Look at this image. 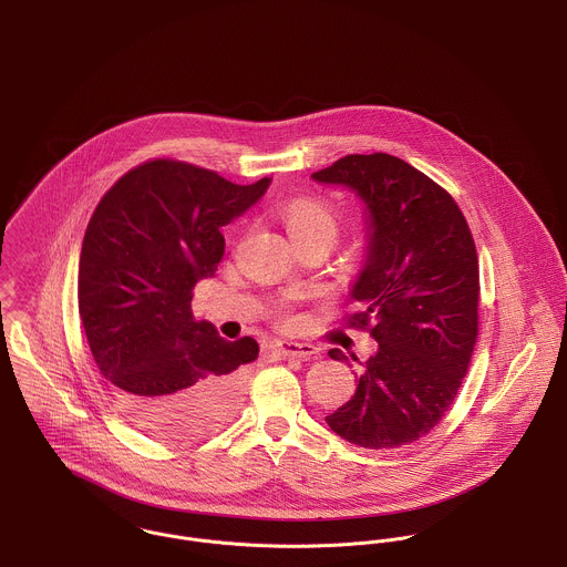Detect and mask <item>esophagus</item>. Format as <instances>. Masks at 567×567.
Instances as JSON below:
<instances>
[{
    "label": "esophagus",
    "mask_w": 567,
    "mask_h": 567,
    "mask_svg": "<svg viewBox=\"0 0 567 567\" xmlns=\"http://www.w3.org/2000/svg\"><path fill=\"white\" fill-rule=\"evenodd\" d=\"M277 353L281 358H297V360H309L311 355L318 353L316 347L311 344H301V342H279Z\"/></svg>",
    "instance_id": "34e87169"
}]
</instances>
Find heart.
Returning a JSON list of instances; mask_svg holds the SVG:
<instances>
[{
  "instance_id": "heart-1",
  "label": "heart",
  "mask_w": 567,
  "mask_h": 567,
  "mask_svg": "<svg viewBox=\"0 0 567 567\" xmlns=\"http://www.w3.org/2000/svg\"><path fill=\"white\" fill-rule=\"evenodd\" d=\"M286 227L290 236L324 229L336 236V218L331 209L313 199H295L286 207Z\"/></svg>"
}]
</instances>
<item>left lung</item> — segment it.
<instances>
[{
  "instance_id": "8db88e82",
  "label": "left lung",
  "mask_w": 567,
  "mask_h": 567,
  "mask_svg": "<svg viewBox=\"0 0 567 567\" xmlns=\"http://www.w3.org/2000/svg\"><path fill=\"white\" fill-rule=\"evenodd\" d=\"M349 188L363 206L365 245L351 299L374 320L379 349L355 394L324 415L361 449H396L426 435L462 385L478 331V259L453 197L401 157L347 155L311 175ZM329 358L349 361L340 349Z\"/></svg>"
}]
</instances>
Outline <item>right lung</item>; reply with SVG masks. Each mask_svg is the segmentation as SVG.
I'll use <instances>...</instances> for the list:
<instances>
[{"instance_id":"add662e5","label":"right lung","mask_w":567,"mask_h":567,"mask_svg":"<svg viewBox=\"0 0 567 567\" xmlns=\"http://www.w3.org/2000/svg\"><path fill=\"white\" fill-rule=\"evenodd\" d=\"M268 186L270 177L238 186L154 159L125 173L86 227L78 275L86 340L118 410L157 440H204L240 405L258 342L220 338L190 303L225 254L220 227Z\"/></svg>"}]
</instances>
